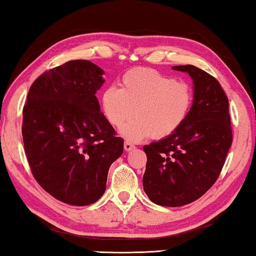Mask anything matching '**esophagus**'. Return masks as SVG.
<instances>
[{
  "label": "esophagus",
  "instance_id": "esophagus-1",
  "mask_svg": "<svg viewBox=\"0 0 256 256\" xmlns=\"http://www.w3.org/2000/svg\"><path fill=\"white\" fill-rule=\"evenodd\" d=\"M134 148H136V146L132 144L131 142L125 141V144H124V149H125V151H131V150L134 149Z\"/></svg>",
  "mask_w": 256,
  "mask_h": 256
}]
</instances>
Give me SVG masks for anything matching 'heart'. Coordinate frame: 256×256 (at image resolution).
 Returning a JSON list of instances; mask_svg holds the SVG:
<instances>
[{"mask_svg":"<svg viewBox=\"0 0 256 256\" xmlns=\"http://www.w3.org/2000/svg\"><path fill=\"white\" fill-rule=\"evenodd\" d=\"M193 88L185 81L152 68H133L120 80V89L107 86L102 94V110L112 126L128 141L154 136L164 138L178 131L193 106Z\"/></svg>","mask_w":256,"mask_h":256,"instance_id":"1","label":"heart"}]
</instances>
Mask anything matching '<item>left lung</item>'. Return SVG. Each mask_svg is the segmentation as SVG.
I'll list each match as a JSON object with an SVG mask.
<instances>
[{
	"mask_svg": "<svg viewBox=\"0 0 256 256\" xmlns=\"http://www.w3.org/2000/svg\"><path fill=\"white\" fill-rule=\"evenodd\" d=\"M193 80L194 100L178 131L144 146V190L162 206H182L201 198L218 180L232 142L228 98L218 80L194 66H177Z\"/></svg>",
	"mask_w": 256,
	"mask_h": 256,
	"instance_id": "8db88e82",
	"label": "left lung"
}]
</instances>
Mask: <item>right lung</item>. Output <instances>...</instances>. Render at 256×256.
Returning a JSON list of instances; mask_svg holds the SVG:
<instances>
[{
    "label": "right lung",
    "instance_id": "1",
    "mask_svg": "<svg viewBox=\"0 0 256 256\" xmlns=\"http://www.w3.org/2000/svg\"><path fill=\"white\" fill-rule=\"evenodd\" d=\"M102 74L89 60H68L34 81L24 106V152L34 180L68 204L98 201L110 164L123 154V138L96 97Z\"/></svg>",
    "mask_w": 256,
    "mask_h": 256
}]
</instances>
